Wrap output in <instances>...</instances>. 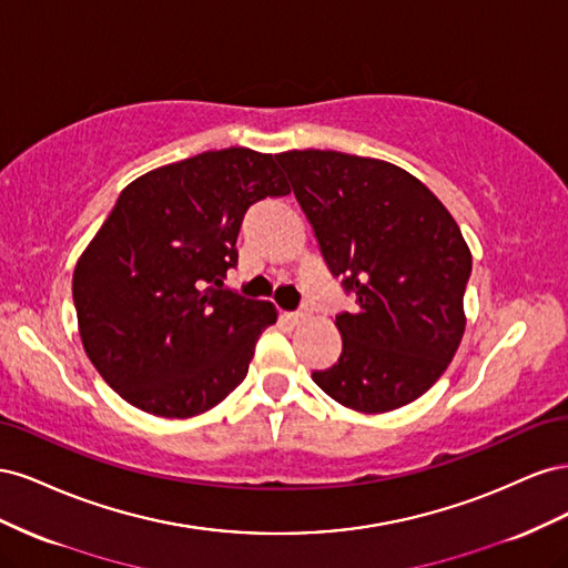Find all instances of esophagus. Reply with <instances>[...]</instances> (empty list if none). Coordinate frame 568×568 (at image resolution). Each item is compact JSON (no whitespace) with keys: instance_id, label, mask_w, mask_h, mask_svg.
Wrapping results in <instances>:
<instances>
[{"instance_id":"34e87169","label":"esophagus","mask_w":568,"mask_h":568,"mask_svg":"<svg viewBox=\"0 0 568 568\" xmlns=\"http://www.w3.org/2000/svg\"><path fill=\"white\" fill-rule=\"evenodd\" d=\"M307 317V313L305 311H298V313H286V320L291 322V324H298V322H303Z\"/></svg>"}]
</instances>
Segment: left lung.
<instances>
[{
    "label": "left lung",
    "mask_w": 568,
    "mask_h": 568,
    "mask_svg": "<svg viewBox=\"0 0 568 568\" xmlns=\"http://www.w3.org/2000/svg\"><path fill=\"white\" fill-rule=\"evenodd\" d=\"M326 267L355 296L336 315L338 363L313 382L365 415L417 400L448 369L464 334L471 251L455 217L407 170L341 151H284Z\"/></svg>",
    "instance_id": "1"
}]
</instances>
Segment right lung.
Segmentation results:
<instances>
[{"label":"right lung","mask_w":568,"mask_h":568,"mask_svg":"<svg viewBox=\"0 0 568 568\" xmlns=\"http://www.w3.org/2000/svg\"><path fill=\"white\" fill-rule=\"evenodd\" d=\"M288 192L272 153L244 146L156 168L120 192L73 272L84 353L120 398L189 419L246 379L277 311L222 280L246 211Z\"/></svg>","instance_id":"1"}]
</instances>
